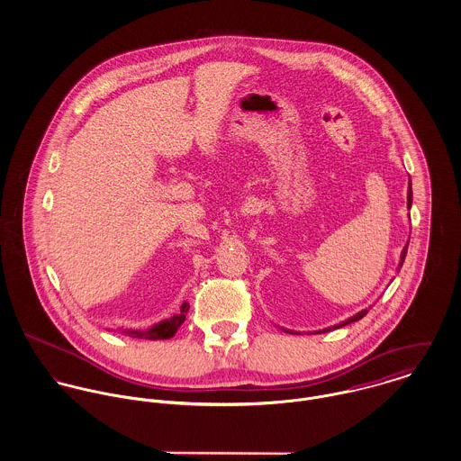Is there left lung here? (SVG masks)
Wrapping results in <instances>:
<instances>
[{
	"mask_svg": "<svg viewBox=\"0 0 461 461\" xmlns=\"http://www.w3.org/2000/svg\"><path fill=\"white\" fill-rule=\"evenodd\" d=\"M411 205H412V189H411V178H409V191H407V207L411 209ZM407 248H409V242L405 244V248L402 250V258H400V265H398V270L402 268V265H403V259H405V256H407ZM366 312H368V309H365V311H361V312H357L356 316L353 318L346 319L344 322H340V324H335V326H330V328H324L322 331H316V333H324V331H330V330H337V328H342V326H346V324H349V322H355V321H359V319L363 318V316H366ZM289 333H293V331H289Z\"/></svg>",
	"mask_w": 461,
	"mask_h": 461,
	"instance_id": "left-lung-1",
	"label": "left lung"
}]
</instances>
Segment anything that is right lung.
I'll use <instances>...</instances> for the list:
<instances>
[{
  "instance_id": "obj_1",
  "label": "right lung",
  "mask_w": 461,
  "mask_h": 461,
  "mask_svg": "<svg viewBox=\"0 0 461 461\" xmlns=\"http://www.w3.org/2000/svg\"><path fill=\"white\" fill-rule=\"evenodd\" d=\"M187 311H189V305L184 303L180 307V312L176 314V316L165 319V321L150 326L149 330H137V331L135 330H128L124 333H128L133 339H147V340H165V339H170V337H174L177 333L180 324L185 321Z\"/></svg>"
}]
</instances>
